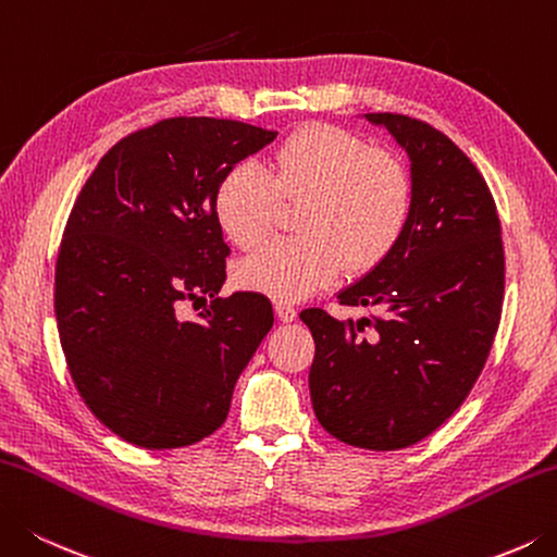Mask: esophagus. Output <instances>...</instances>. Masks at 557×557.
<instances>
[{"label": "esophagus", "instance_id": "34e87169", "mask_svg": "<svg viewBox=\"0 0 557 557\" xmlns=\"http://www.w3.org/2000/svg\"><path fill=\"white\" fill-rule=\"evenodd\" d=\"M274 310H276V318H278L281 322H293V320L298 318V310L293 308L290 302H276Z\"/></svg>", "mask_w": 557, "mask_h": 557}]
</instances>
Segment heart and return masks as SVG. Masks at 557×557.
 Wrapping results in <instances>:
<instances>
[{
    "instance_id": "1",
    "label": "heart",
    "mask_w": 557,
    "mask_h": 557,
    "mask_svg": "<svg viewBox=\"0 0 557 557\" xmlns=\"http://www.w3.org/2000/svg\"><path fill=\"white\" fill-rule=\"evenodd\" d=\"M281 201H302L300 237L276 239L239 261L237 283L278 302H296L342 274L375 269L393 255L412 215V180L395 154L373 150L337 125L298 128L264 170L239 162L213 194V215L230 243L249 249L267 237Z\"/></svg>"
}]
</instances>
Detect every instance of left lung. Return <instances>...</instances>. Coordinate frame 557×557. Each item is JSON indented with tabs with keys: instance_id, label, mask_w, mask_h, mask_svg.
Returning a JSON list of instances; mask_svg holds the SVG:
<instances>
[{
	"instance_id": "8db88e82",
	"label": "left lung",
	"mask_w": 557,
	"mask_h": 557,
	"mask_svg": "<svg viewBox=\"0 0 557 557\" xmlns=\"http://www.w3.org/2000/svg\"><path fill=\"white\" fill-rule=\"evenodd\" d=\"M409 160L412 215L393 255L337 293L375 314L342 322L302 310L314 339L310 400L339 442L407 448L466 400L495 342L505 249L495 201L444 133L397 113H363Z\"/></svg>"
}]
</instances>
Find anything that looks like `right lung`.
Instances as JSON below:
<instances>
[{"label": "right lung", "mask_w": 557, "mask_h": 557, "mask_svg": "<svg viewBox=\"0 0 557 557\" xmlns=\"http://www.w3.org/2000/svg\"><path fill=\"white\" fill-rule=\"evenodd\" d=\"M276 131L170 119L101 157L62 235L55 318L82 400L140 448H180L225 422L239 373L274 324L261 293L218 298L230 247L213 215L227 170ZM211 297L198 323L182 299Z\"/></svg>", "instance_id": "right-lung-1"}]
</instances>
